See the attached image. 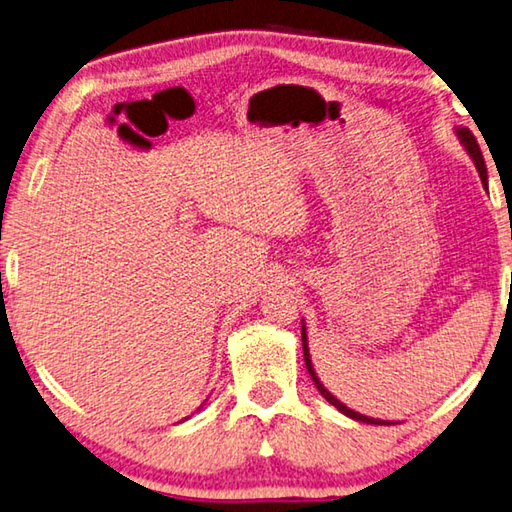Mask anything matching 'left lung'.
Listing matches in <instances>:
<instances>
[{"mask_svg":"<svg viewBox=\"0 0 512 512\" xmlns=\"http://www.w3.org/2000/svg\"><path fill=\"white\" fill-rule=\"evenodd\" d=\"M457 136H459V141L463 143V147H466L468 150V154H470V159L475 161V167H477V172H479V176H481V183L483 185H488V174H486V163H483V156H481V150H479V145H477V138L472 136V132L470 129H466V127H457ZM302 351H304V362H306V369H309V376H311V380L315 383V387H318V392L327 398V401L336 407L338 412H342L345 416H349V418H353V421H360V423H369V425H392L389 421H380V418H371V416H365V414H360V412H356V410H351V407H347L345 403H340L336 396H333L327 387L322 385V380L318 378V374H315V369H313V362H311V353H309V340H306V327H304V322H302Z\"/></svg>","mask_w":512,"mask_h":512,"instance_id":"obj_1","label":"left lung"}]
</instances>
